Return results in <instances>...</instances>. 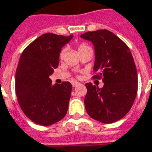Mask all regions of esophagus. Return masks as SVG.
<instances>
[{
	"label": "esophagus",
	"mask_w": 152,
	"mask_h": 152,
	"mask_svg": "<svg viewBox=\"0 0 152 152\" xmlns=\"http://www.w3.org/2000/svg\"><path fill=\"white\" fill-rule=\"evenodd\" d=\"M80 85V84L79 82H76V81L72 82V87H76V86H78V85Z\"/></svg>",
	"instance_id": "34e87169"
}]
</instances>
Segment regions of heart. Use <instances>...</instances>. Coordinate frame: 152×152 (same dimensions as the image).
I'll list each match as a JSON object with an SVG mask.
<instances>
[{
	"instance_id": "heart-1",
	"label": "heart",
	"mask_w": 152,
	"mask_h": 152,
	"mask_svg": "<svg viewBox=\"0 0 152 152\" xmlns=\"http://www.w3.org/2000/svg\"><path fill=\"white\" fill-rule=\"evenodd\" d=\"M88 48H91L89 46L88 44H86L85 42H81L80 44L78 45V47H77V49H78V51L80 52H81L82 50H85V49H88ZM64 49H63V50L60 51V53H59V58L60 59H63V57H64Z\"/></svg>"
}]
</instances>
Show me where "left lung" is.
<instances>
[{
	"label": "left lung",
	"instance_id": "1",
	"mask_svg": "<svg viewBox=\"0 0 152 152\" xmlns=\"http://www.w3.org/2000/svg\"><path fill=\"white\" fill-rule=\"evenodd\" d=\"M95 48L93 80L104 86L87 83L85 105L88 114L98 122H117L130 111L138 91V74L133 56L122 39L107 30L88 31L80 35Z\"/></svg>",
	"mask_w": 152,
	"mask_h": 152
}]
</instances>
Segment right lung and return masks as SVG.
Listing matches in <instances>:
<instances>
[{"label":"right lung","instance_id":"1","mask_svg":"<svg viewBox=\"0 0 152 152\" xmlns=\"http://www.w3.org/2000/svg\"><path fill=\"white\" fill-rule=\"evenodd\" d=\"M72 35L47 33L25 48L15 76V91L20 107L32 122L50 126L64 118L72 85L64 81L51 85L49 76L59 65L61 48Z\"/></svg>","mask_w":152,"mask_h":152}]
</instances>
